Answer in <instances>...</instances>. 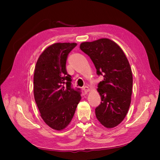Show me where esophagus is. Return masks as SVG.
Segmentation results:
<instances>
[{"label": "esophagus", "mask_w": 160, "mask_h": 160, "mask_svg": "<svg viewBox=\"0 0 160 160\" xmlns=\"http://www.w3.org/2000/svg\"><path fill=\"white\" fill-rule=\"evenodd\" d=\"M82 90L84 91V92H85V94H87V93L89 91H90V88H89L88 87L85 86V87H84V88H82Z\"/></svg>", "instance_id": "34e87169"}]
</instances>
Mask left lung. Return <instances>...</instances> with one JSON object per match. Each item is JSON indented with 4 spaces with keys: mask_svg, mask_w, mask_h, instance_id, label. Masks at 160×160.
Here are the masks:
<instances>
[{
    "mask_svg": "<svg viewBox=\"0 0 160 160\" xmlns=\"http://www.w3.org/2000/svg\"><path fill=\"white\" fill-rule=\"evenodd\" d=\"M80 48L90 56L97 74L104 77L97 88L102 102L95 109L96 117L106 128L116 127L126 117L131 102L132 74L128 59L121 47L107 38L82 42Z\"/></svg>",
    "mask_w": 160,
    "mask_h": 160,
    "instance_id": "left-lung-1",
    "label": "left lung"
}]
</instances>
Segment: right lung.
Segmentation results:
<instances>
[{
  "label": "right lung",
  "mask_w": 160,
  "mask_h": 160,
  "mask_svg": "<svg viewBox=\"0 0 160 160\" xmlns=\"http://www.w3.org/2000/svg\"><path fill=\"white\" fill-rule=\"evenodd\" d=\"M76 43H56L39 56L34 73V96L41 117L51 128L69 125L81 99L80 89L71 88L66 71L68 55Z\"/></svg>",
  "instance_id": "1"
}]
</instances>
